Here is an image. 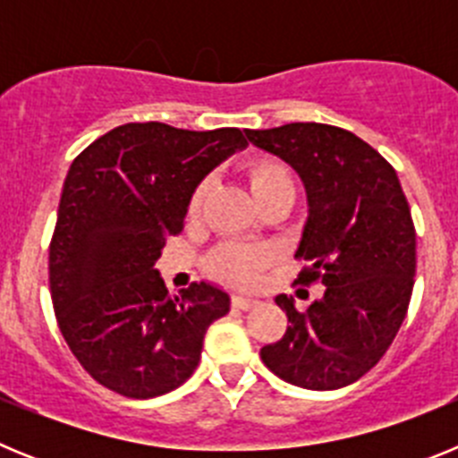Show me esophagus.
Segmentation results:
<instances>
[{"instance_id": "obj_1", "label": "esophagus", "mask_w": 458, "mask_h": 458, "mask_svg": "<svg viewBox=\"0 0 458 458\" xmlns=\"http://www.w3.org/2000/svg\"><path fill=\"white\" fill-rule=\"evenodd\" d=\"M232 305L236 310H252V307L259 305V301L257 298H250V295H233Z\"/></svg>"}]
</instances>
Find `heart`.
I'll return each instance as SVG.
<instances>
[{"label":"heart","instance_id":"heart-1","mask_svg":"<svg viewBox=\"0 0 458 458\" xmlns=\"http://www.w3.org/2000/svg\"><path fill=\"white\" fill-rule=\"evenodd\" d=\"M245 179L254 201L270 197V194L291 192L293 194V179L284 163L275 157H254L245 165ZM208 192V181L199 183L190 199V213H199L201 204ZM273 261V254L266 248H245V245H222L210 254V270L225 282L232 284H250L259 275V270Z\"/></svg>","mask_w":458,"mask_h":458}]
</instances>
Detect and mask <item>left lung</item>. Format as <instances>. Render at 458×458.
<instances>
[{
  "label": "left lung",
  "instance_id": "left-lung-1",
  "mask_svg": "<svg viewBox=\"0 0 458 458\" xmlns=\"http://www.w3.org/2000/svg\"><path fill=\"white\" fill-rule=\"evenodd\" d=\"M305 183L307 220L295 257L301 282L321 298L286 311L284 337L261 349L264 365L291 386L339 390L365 376L396 337L415 277V226L396 172L353 132L326 123L245 131Z\"/></svg>",
  "mask_w": 458,
  "mask_h": 458
}]
</instances>
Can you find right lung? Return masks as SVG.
<instances>
[{"label":"right lung","mask_w":458,"mask_h":458,"mask_svg":"<svg viewBox=\"0 0 458 458\" xmlns=\"http://www.w3.org/2000/svg\"><path fill=\"white\" fill-rule=\"evenodd\" d=\"M248 147L238 128L123 123L89 144L66 174L50 245V293L68 349L100 386L131 399L176 390L232 295L194 282L172 295L157 273L192 192Z\"/></svg>","instance_id":"1"}]
</instances>
